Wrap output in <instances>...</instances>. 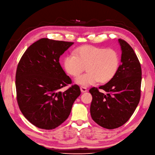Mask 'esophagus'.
Masks as SVG:
<instances>
[{"label": "esophagus", "instance_id": "obj_1", "mask_svg": "<svg viewBox=\"0 0 155 155\" xmlns=\"http://www.w3.org/2000/svg\"><path fill=\"white\" fill-rule=\"evenodd\" d=\"M80 89H81V92H85L87 91V88L85 87H81Z\"/></svg>", "mask_w": 155, "mask_h": 155}]
</instances>
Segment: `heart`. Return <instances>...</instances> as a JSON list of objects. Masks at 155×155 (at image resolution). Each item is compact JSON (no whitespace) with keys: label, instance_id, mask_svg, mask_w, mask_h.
Returning a JSON list of instances; mask_svg holds the SVG:
<instances>
[{"label":"heart","instance_id":"1","mask_svg":"<svg viewBox=\"0 0 155 155\" xmlns=\"http://www.w3.org/2000/svg\"><path fill=\"white\" fill-rule=\"evenodd\" d=\"M120 62L119 54L113 48L85 45L65 57L63 65L65 71L73 77L79 76L87 68L88 71L77 78L76 83L88 86L110 81L118 72Z\"/></svg>","mask_w":155,"mask_h":155}]
</instances>
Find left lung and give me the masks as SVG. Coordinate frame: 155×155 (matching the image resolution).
Listing matches in <instances>:
<instances>
[{"label":"left lung","mask_w":155,"mask_h":155,"mask_svg":"<svg viewBox=\"0 0 155 155\" xmlns=\"http://www.w3.org/2000/svg\"><path fill=\"white\" fill-rule=\"evenodd\" d=\"M121 49V64L114 77L100 89L92 87L91 114L92 120L108 129L118 128L129 120L140 100L142 68L132 47L123 39H118Z\"/></svg>","instance_id":"1"}]
</instances>
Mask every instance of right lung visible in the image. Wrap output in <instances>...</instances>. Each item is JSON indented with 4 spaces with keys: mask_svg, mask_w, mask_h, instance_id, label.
I'll use <instances>...</instances> for the list:
<instances>
[{
    "mask_svg": "<svg viewBox=\"0 0 155 155\" xmlns=\"http://www.w3.org/2000/svg\"><path fill=\"white\" fill-rule=\"evenodd\" d=\"M74 43L43 38L30 45L17 65V100L25 118L37 127H58L69 116L74 102L80 95L61 67L59 58Z\"/></svg>",
    "mask_w": 155,
    "mask_h": 155,
    "instance_id": "1",
    "label": "right lung"
}]
</instances>
